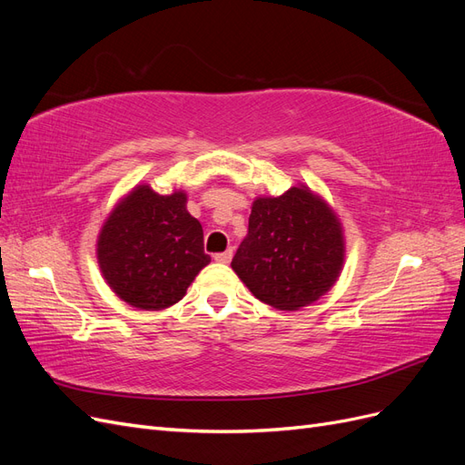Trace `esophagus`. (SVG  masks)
I'll list each match as a JSON object with an SVG mask.
<instances>
[{
	"label": "esophagus",
	"instance_id": "34e87169",
	"mask_svg": "<svg viewBox=\"0 0 465 465\" xmlns=\"http://www.w3.org/2000/svg\"><path fill=\"white\" fill-rule=\"evenodd\" d=\"M232 258V250H227V252H221V254H215L213 260L219 262V263H229Z\"/></svg>",
	"mask_w": 465,
	"mask_h": 465
}]
</instances>
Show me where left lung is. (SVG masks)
Listing matches in <instances>:
<instances>
[{
    "instance_id": "8db88e82",
    "label": "left lung",
    "mask_w": 465,
    "mask_h": 465,
    "mask_svg": "<svg viewBox=\"0 0 465 465\" xmlns=\"http://www.w3.org/2000/svg\"><path fill=\"white\" fill-rule=\"evenodd\" d=\"M345 263L343 224L306 184L252 203L248 234L231 262L254 297L277 311H299L323 297Z\"/></svg>"
}]
</instances>
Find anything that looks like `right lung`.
Returning a JSON list of instances; mask_svg holds the SVG:
<instances>
[{"label": "right lung", "mask_w": 465, "mask_h": 465, "mask_svg": "<svg viewBox=\"0 0 465 465\" xmlns=\"http://www.w3.org/2000/svg\"><path fill=\"white\" fill-rule=\"evenodd\" d=\"M188 193L161 195L137 184L110 211L96 236L106 285L139 311H163L184 299L211 258L203 229L186 209Z\"/></svg>", "instance_id": "1"}]
</instances>
